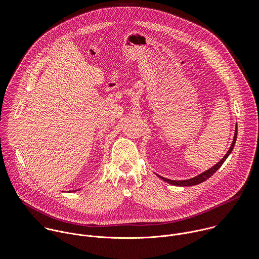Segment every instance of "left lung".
I'll return each mask as SVG.
<instances>
[{
	"label": "left lung",
	"instance_id": "8db88e82",
	"mask_svg": "<svg viewBox=\"0 0 259 259\" xmlns=\"http://www.w3.org/2000/svg\"><path fill=\"white\" fill-rule=\"evenodd\" d=\"M237 133H238V127L236 126V130H235V137H234V140H233V143L230 147L229 152L226 154V156L224 157V159L221 160L220 162H218L216 165H214L212 168H210L209 170L201 173L200 175L194 177V178H191V179H188V180H171V179H167L163 176H160L158 175L161 179L165 180L166 182L170 183V184H173V186H177V187H192V186H196V184H199L205 180H207L209 177H211L221 166H223V164L225 163V161L227 160V158L230 156V154L232 153L234 146H235V143H236V140H237Z\"/></svg>",
	"mask_w": 259,
	"mask_h": 259
}]
</instances>
